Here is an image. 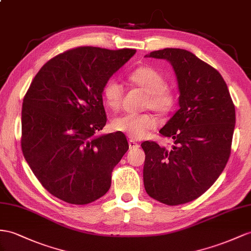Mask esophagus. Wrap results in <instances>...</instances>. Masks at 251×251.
<instances>
[{"instance_id": "obj_1", "label": "esophagus", "mask_w": 251, "mask_h": 251, "mask_svg": "<svg viewBox=\"0 0 251 251\" xmlns=\"http://www.w3.org/2000/svg\"><path fill=\"white\" fill-rule=\"evenodd\" d=\"M128 145H129V149H131V150L138 149V147H139V144H138L137 142H134L133 140H129V141H128Z\"/></svg>"}]
</instances>
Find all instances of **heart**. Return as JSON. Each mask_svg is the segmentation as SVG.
<instances>
[{
	"label": "heart",
	"instance_id": "1",
	"mask_svg": "<svg viewBox=\"0 0 251 251\" xmlns=\"http://www.w3.org/2000/svg\"><path fill=\"white\" fill-rule=\"evenodd\" d=\"M128 79L147 93L144 108L152 109L159 115H166L174 110L176 94L166 87L165 77L158 70L149 66L140 67L129 73ZM102 96L109 108L119 110L123 101L124 89L118 80L110 79L102 89ZM157 125L156 117L151 113H125L112 121L115 131L123 132L133 140L145 138Z\"/></svg>",
	"mask_w": 251,
	"mask_h": 251
}]
</instances>
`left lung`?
<instances>
[{"label": "left lung", "instance_id": "8db88e82", "mask_svg": "<svg viewBox=\"0 0 251 251\" xmlns=\"http://www.w3.org/2000/svg\"><path fill=\"white\" fill-rule=\"evenodd\" d=\"M146 57L170 61L179 89V108L160 133L171 150L153 141L145 152L144 188L151 197L178 205L198 198L220 177L231 152L235 108L222 75L182 49H163Z\"/></svg>", "mask_w": 251, "mask_h": 251}]
</instances>
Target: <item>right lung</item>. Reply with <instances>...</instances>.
I'll use <instances>...</instances> for the list:
<instances>
[{
	"label": "right lung",
	"instance_id": "add662e5",
	"mask_svg": "<svg viewBox=\"0 0 251 251\" xmlns=\"http://www.w3.org/2000/svg\"><path fill=\"white\" fill-rule=\"evenodd\" d=\"M136 50L80 47L49 60L23 99V156L42 187L61 201L87 204L104 196L128 151L123 132L106 125L102 89Z\"/></svg>",
	"mask_w": 251,
	"mask_h": 251
}]
</instances>
